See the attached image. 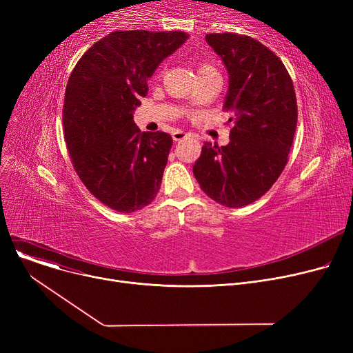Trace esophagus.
Segmentation results:
<instances>
[{
  "label": "esophagus",
  "mask_w": 353,
  "mask_h": 353,
  "mask_svg": "<svg viewBox=\"0 0 353 353\" xmlns=\"http://www.w3.org/2000/svg\"><path fill=\"white\" fill-rule=\"evenodd\" d=\"M186 136H188V134L184 133V132H181V130H176V132L173 133V140H174V141H180V140H183Z\"/></svg>",
  "instance_id": "34e87169"
}]
</instances>
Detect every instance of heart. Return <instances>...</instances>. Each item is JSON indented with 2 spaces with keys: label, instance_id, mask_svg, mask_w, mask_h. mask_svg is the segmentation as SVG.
<instances>
[{
  "label": "heart",
  "instance_id": "1",
  "mask_svg": "<svg viewBox=\"0 0 353 353\" xmlns=\"http://www.w3.org/2000/svg\"><path fill=\"white\" fill-rule=\"evenodd\" d=\"M209 70H214V67H213V65H210V64H208V63H203V64H200V65H199V70H197V72L209 71Z\"/></svg>",
  "mask_w": 353,
  "mask_h": 353
}]
</instances>
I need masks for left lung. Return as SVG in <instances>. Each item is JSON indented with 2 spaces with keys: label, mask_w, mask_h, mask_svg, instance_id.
<instances>
[{
  "label": "left lung",
  "mask_w": 353,
  "mask_h": 353,
  "mask_svg": "<svg viewBox=\"0 0 353 353\" xmlns=\"http://www.w3.org/2000/svg\"><path fill=\"white\" fill-rule=\"evenodd\" d=\"M223 61L230 113L228 145L205 143L193 165L201 190L219 205L243 208L261 199L283 172L298 123L292 79L262 43L234 32L208 34Z\"/></svg>",
  "instance_id": "1"
}]
</instances>
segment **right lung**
I'll list each match as a JSON object with an SVG mask.
<instances>
[{
  "label": "right lung",
  "instance_id": "right-lung-1",
  "mask_svg": "<svg viewBox=\"0 0 353 353\" xmlns=\"http://www.w3.org/2000/svg\"><path fill=\"white\" fill-rule=\"evenodd\" d=\"M183 31H114L97 41L67 83L63 125L74 169L90 193L120 213L150 205L173 144L133 120L160 63L180 48Z\"/></svg>",
  "mask_w": 353,
  "mask_h": 353
}]
</instances>
